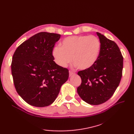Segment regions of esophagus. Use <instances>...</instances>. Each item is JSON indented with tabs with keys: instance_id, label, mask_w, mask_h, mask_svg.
Instances as JSON below:
<instances>
[{
	"instance_id": "1",
	"label": "esophagus",
	"mask_w": 134,
	"mask_h": 134,
	"mask_svg": "<svg viewBox=\"0 0 134 134\" xmlns=\"http://www.w3.org/2000/svg\"><path fill=\"white\" fill-rule=\"evenodd\" d=\"M74 74V72H73L71 71H69V76H70L73 75Z\"/></svg>"
}]
</instances>
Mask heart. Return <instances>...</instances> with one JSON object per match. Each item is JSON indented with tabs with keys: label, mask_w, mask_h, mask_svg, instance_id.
Listing matches in <instances>:
<instances>
[{
	"label": "heart",
	"mask_w": 134,
	"mask_h": 134,
	"mask_svg": "<svg viewBox=\"0 0 134 134\" xmlns=\"http://www.w3.org/2000/svg\"><path fill=\"white\" fill-rule=\"evenodd\" d=\"M60 46L55 47L52 52L56 64L64 68L72 60L74 65L83 70L94 65L100 50L99 40L94 36H70L64 38Z\"/></svg>",
	"instance_id": "obj_1"
}]
</instances>
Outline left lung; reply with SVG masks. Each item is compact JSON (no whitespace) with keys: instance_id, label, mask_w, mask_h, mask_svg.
<instances>
[{"instance_id":"1","label":"left lung","mask_w":134,"mask_h":134,"mask_svg":"<svg viewBox=\"0 0 134 134\" xmlns=\"http://www.w3.org/2000/svg\"><path fill=\"white\" fill-rule=\"evenodd\" d=\"M100 43L98 60L90 69L79 71L82 83L77 92L88 104L98 105L108 100L118 87L122 77L123 57L117 44L99 32Z\"/></svg>"}]
</instances>
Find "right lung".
Returning <instances> with one entry per match:
<instances>
[{
    "instance_id": "right-lung-1",
    "label": "right lung",
    "mask_w": 134,
    "mask_h": 134,
    "mask_svg": "<svg viewBox=\"0 0 134 134\" xmlns=\"http://www.w3.org/2000/svg\"><path fill=\"white\" fill-rule=\"evenodd\" d=\"M60 35L40 32L23 42L12 58V74L15 90L31 106H48L69 78V70L55 63L52 52Z\"/></svg>"
}]
</instances>
